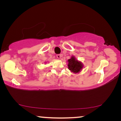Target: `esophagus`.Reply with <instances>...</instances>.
<instances>
[{
  "label": "esophagus",
  "mask_w": 121,
  "mask_h": 121,
  "mask_svg": "<svg viewBox=\"0 0 121 121\" xmlns=\"http://www.w3.org/2000/svg\"><path fill=\"white\" fill-rule=\"evenodd\" d=\"M61 56H62V54H57L56 55V57L58 59H60Z\"/></svg>",
  "instance_id": "34e87169"
}]
</instances>
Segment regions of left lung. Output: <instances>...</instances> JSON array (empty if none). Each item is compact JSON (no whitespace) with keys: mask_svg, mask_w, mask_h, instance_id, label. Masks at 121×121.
Instances as JSON below:
<instances>
[{"mask_svg":"<svg viewBox=\"0 0 121 121\" xmlns=\"http://www.w3.org/2000/svg\"><path fill=\"white\" fill-rule=\"evenodd\" d=\"M68 69L71 72L75 73H78L83 68V65L82 62L77 60L74 56H72L68 60Z\"/></svg>","mask_w":121,"mask_h":121,"instance_id":"1","label":"left lung"}]
</instances>
